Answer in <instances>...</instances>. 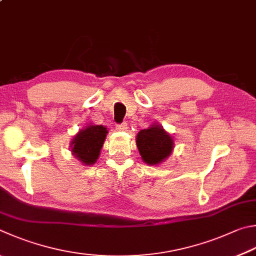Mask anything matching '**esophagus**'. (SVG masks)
I'll list each match as a JSON object with an SVG mask.
<instances>
[{
	"label": "esophagus",
	"instance_id": "esophagus-1",
	"mask_svg": "<svg viewBox=\"0 0 256 256\" xmlns=\"http://www.w3.org/2000/svg\"><path fill=\"white\" fill-rule=\"evenodd\" d=\"M128 128V124L126 123H120V124H116V130L118 131H125Z\"/></svg>",
	"mask_w": 256,
	"mask_h": 256
}]
</instances>
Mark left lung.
Instances as JSON below:
<instances>
[{"mask_svg":"<svg viewBox=\"0 0 256 256\" xmlns=\"http://www.w3.org/2000/svg\"><path fill=\"white\" fill-rule=\"evenodd\" d=\"M136 146L142 160L150 166H156L171 154L174 138L161 125L153 124L138 133Z\"/></svg>","mask_w":256,"mask_h":256,"instance_id":"1","label":"left lung"}]
</instances>
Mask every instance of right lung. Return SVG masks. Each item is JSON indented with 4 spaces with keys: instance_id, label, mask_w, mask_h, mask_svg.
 I'll use <instances>...</instances> for the list:
<instances>
[{
    "instance_id": "obj_1",
    "label": "right lung",
    "mask_w": 256,
    "mask_h": 256,
    "mask_svg": "<svg viewBox=\"0 0 256 256\" xmlns=\"http://www.w3.org/2000/svg\"><path fill=\"white\" fill-rule=\"evenodd\" d=\"M108 128L103 125H88L80 130L70 143L72 156L85 166L94 164L100 156V148L103 146Z\"/></svg>"
}]
</instances>
